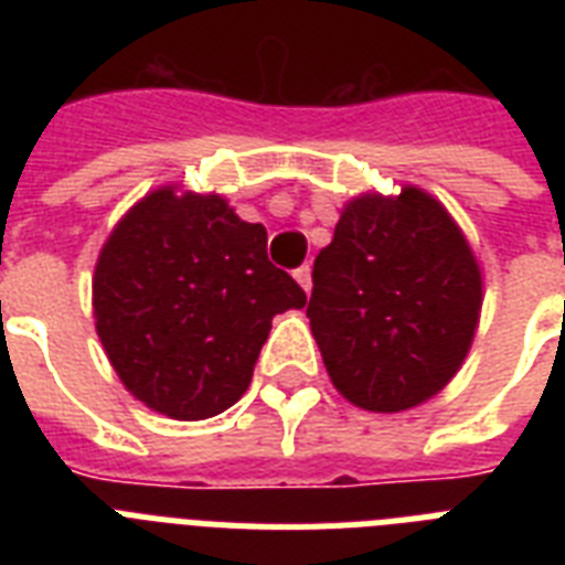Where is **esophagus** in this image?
Instances as JSON below:
<instances>
[{
    "instance_id": "esophagus-1",
    "label": "esophagus",
    "mask_w": 565,
    "mask_h": 565,
    "mask_svg": "<svg viewBox=\"0 0 565 565\" xmlns=\"http://www.w3.org/2000/svg\"><path fill=\"white\" fill-rule=\"evenodd\" d=\"M296 281L301 284V287H305V292H310V266L305 264V266H299V269H296Z\"/></svg>"
}]
</instances>
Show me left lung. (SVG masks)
Instances as JSON below:
<instances>
[{
  "instance_id": "8db88e82",
  "label": "left lung",
  "mask_w": 565,
  "mask_h": 565,
  "mask_svg": "<svg viewBox=\"0 0 565 565\" xmlns=\"http://www.w3.org/2000/svg\"><path fill=\"white\" fill-rule=\"evenodd\" d=\"M481 310V273L446 207L416 188L361 195L313 260L308 319L334 386L398 413L460 370Z\"/></svg>"
}]
</instances>
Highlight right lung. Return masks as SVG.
<instances>
[{
  "label": "right lung",
  "mask_w": 565,
  "mask_h": 565,
  "mask_svg": "<svg viewBox=\"0 0 565 565\" xmlns=\"http://www.w3.org/2000/svg\"><path fill=\"white\" fill-rule=\"evenodd\" d=\"M305 290L266 257V228L220 195L158 190L105 243L96 331L122 384L170 419H207L246 393L275 313Z\"/></svg>",
  "instance_id": "1"
}]
</instances>
